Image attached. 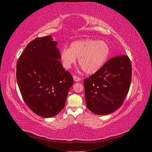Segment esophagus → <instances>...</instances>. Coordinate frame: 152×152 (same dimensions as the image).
Returning <instances> with one entry per match:
<instances>
[{"label":"esophagus","mask_w":152,"mask_h":152,"mask_svg":"<svg viewBox=\"0 0 152 152\" xmlns=\"http://www.w3.org/2000/svg\"><path fill=\"white\" fill-rule=\"evenodd\" d=\"M73 80H74L75 82H79L81 80L80 78L79 77H77V75H73Z\"/></svg>","instance_id":"1"}]
</instances>
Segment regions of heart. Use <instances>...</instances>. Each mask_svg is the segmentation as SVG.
Instances as JSON below:
<instances>
[{
	"mask_svg": "<svg viewBox=\"0 0 152 152\" xmlns=\"http://www.w3.org/2000/svg\"><path fill=\"white\" fill-rule=\"evenodd\" d=\"M110 48L104 40L92 39L76 40L71 43L70 48L61 51L63 67L68 69L79 58V64L87 74H93L104 65L110 56Z\"/></svg>",
	"mask_w": 152,
	"mask_h": 152,
	"instance_id": "1",
	"label": "heart"
}]
</instances>
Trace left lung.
<instances>
[{"mask_svg":"<svg viewBox=\"0 0 152 152\" xmlns=\"http://www.w3.org/2000/svg\"><path fill=\"white\" fill-rule=\"evenodd\" d=\"M132 66L126 55L106 62L99 70L84 80L86 106L99 115L116 111L129 90Z\"/></svg>","mask_w":152,"mask_h":152,"instance_id":"obj_1","label":"left lung"}]
</instances>
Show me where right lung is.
Listing matches in <instances>:
<instances>
[{"label": "right lung", "mask_w": 152, "mask_h": 152, "mask_svg": "<svg viewBox=\"0 0 152 152\" xmlns=\"http://www.w3.org/2000/svg\"><path fill=\"white\" fill-rule=\"evenodd\" d=\"M57 45L51 35L37 38L27 45L16 65L23 99L31 110L45 118L61 111L73 84L70 73L59 61Z\"/></svg>", "instance_id": "1"}]
</instances>
